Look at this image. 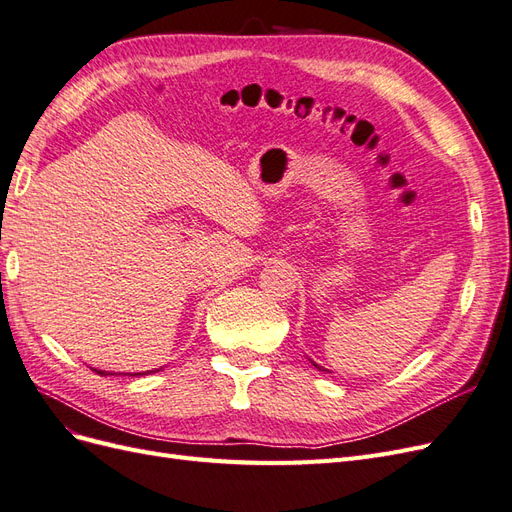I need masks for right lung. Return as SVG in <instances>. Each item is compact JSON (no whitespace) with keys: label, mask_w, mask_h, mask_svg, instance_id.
<instances>
[{"label":"right lung","mask_w":512,"mask_h":512,"mask_svg":"<svg viewBox=\"0 0 512 512\" xmlns=\"http://www.w3.org/2000/svg\"><path fill=\"white\" fill-rule=\"evenodd\" d=\"M96 371H98V369H96ZM98 374H100V376H106V374H104V371H98ZM134 376H136V374H134Z\"/></svg>","instance_id":"add662e5"}]
</instances>
